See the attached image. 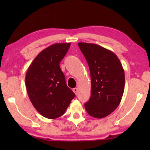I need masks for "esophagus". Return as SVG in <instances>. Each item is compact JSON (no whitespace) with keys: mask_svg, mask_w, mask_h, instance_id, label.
<instances>
[{"mask_svg":"<svg viewBox=\"0 0 150 150\" xmlns=\"http://www.w3.org/2000/svg\"><path fill=\"white\" fill-rule=\"evenodd\" d=\"M73 92L75 93V95H77V93H78V88H73Z\"/></svg>","mask_w":150,"mask_h":150,"instance_id":"obj_1","label":"esophagus"}]
</instances>
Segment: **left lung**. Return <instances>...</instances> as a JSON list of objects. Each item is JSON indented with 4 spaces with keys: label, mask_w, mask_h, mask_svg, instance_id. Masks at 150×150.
<instances>
[{
    "label": "left lung",
    "mask_w": 150,
    "mask_h": 150,
    "mask_svg": "<svg viewBox=\"0 0 150 150\" xmlns=\"http://www.w3.org/2000/svg\"><path fill=\"white\" fill-rule=\"evenodd\" d=\"M89 67L91 94L85 108L90 116L102 118L118 107L124 91L125 75L115 53L99 45L78 43Z\"/></svg>",
    "instance_id": "8db88e82"
}]
</instances>
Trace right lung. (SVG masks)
Here are the masks:
<instances>
[{
	"mask_svg": "<svg viewBox=\"0 0 150 150\" xmlns=\"http://www.w3.org/2000/svg\"><path fill=\"white\" fill-rule=\"evenodd\" d=\"M71 43H57L42 50L28 69L26 87L33 106L40 115L49 119L65 113L75 93L66 85L59 63Z\"/></svg>",
	"mask_w": 150,
	"mask_h": 150,
	"instance_id": "obj_1",
	"label": "right lung"
}]
</instances>
